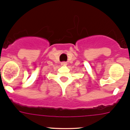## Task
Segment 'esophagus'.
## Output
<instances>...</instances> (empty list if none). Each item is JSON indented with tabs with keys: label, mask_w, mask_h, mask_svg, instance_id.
Segmentation results:
<instances>
[{
	"label": "esophagus",
	"mask_w": 130,
	"mask_h": 130,
	"mask_svg": "<svg viewBox=\"0 0 130 130\" xmlns=\"http://www.w3.org/2000/svg\"><path fill=\"white\" fill-rule=\"evenodd\" d=\"M61 66H67V63L66 62H62L61 63Z\"/></svg>",
	"instance_id": "1"
}]
</instances>
